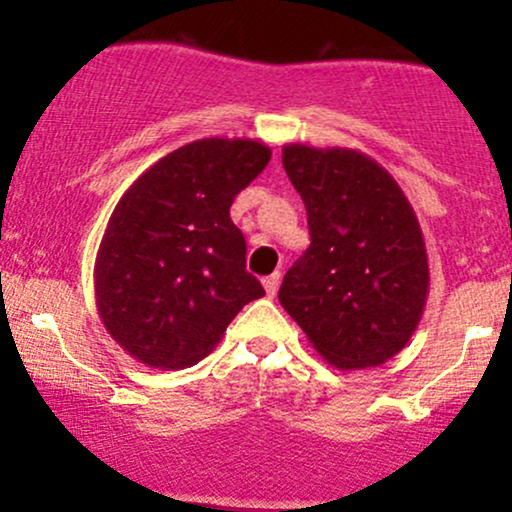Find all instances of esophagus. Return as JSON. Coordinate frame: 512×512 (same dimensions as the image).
Returning <instances> with one entry per match:
<instances>
[{"instance_id":"obj_1","label":"esophagus","mask_w":512,"mask_h":512,"mask_svg":"<svg viewBox=\"0 0 512 512\" xmlns=\"http://www.w3.org/2000/svg\"><path fill=\"white\" fill-rule=\"evenodd\" d=\"M279 281H281V274H279V272H274V274L264 276V279H262L264 291H267V296H269V298H274V296H276V289H279Z\"/></svg>"}]
</instances>
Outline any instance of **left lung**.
I'll return each instance as SVG.
<instances>
[{"label":"left lung","mask_w":512,"mask_h":512,"mask_svg":"<svg viewBox=\"0 0 512 512\" xmlns=\"http://www.w3.org/2000/svg\"><path fill=\"white\" fill-rule=\"evenodd\" d=\"M281 161L308 211L310 248L286 272L279 303L334 368L380 366L424 315L431 276L419 219L361 151L286 144Z\"/></svg>","instance_id":"left-lung-1"}]
</instances>
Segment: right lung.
Wrapping results in <instances>:
<instances>
[{
    "label": "right lung",
    "mask_w": 512,
    "mask_h": 512,
    "mask_svg": "<svg viewBox=\"0 0 512 512\" xmlns=\"http://www.w3.org/2000/svg\"><path fill=\"white\" fill-rule=\"evenodd\" d=\"M272 158L252 139H197L144 170L120 197L96 255L105 330L151 368L195 366L243 305L264 296L245 269L231 204Z\"/></svg>",
    "instance_id": "add662e5"
}]
</instances>
